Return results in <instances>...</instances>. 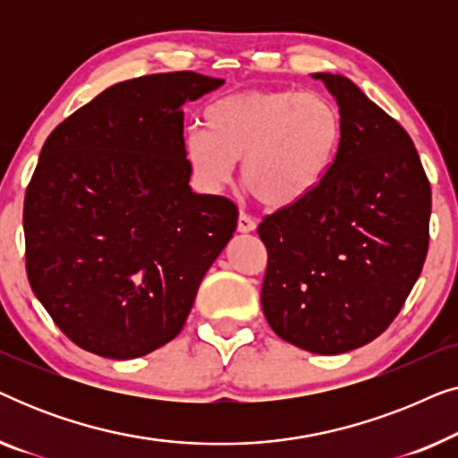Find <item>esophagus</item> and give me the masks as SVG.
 I'll list each match as a JSON object with an SVG mask.
<instances>
[{"label":"esophagus","mask_w":458,"mask_h":458,"mask_svg":"<svg viewBox=\"0 0 458 458\" xmlns=\"http://www.w3.org/2000/svg\"><path fill=\"white\" fill-rule=\"evenodd\" d=\"M256 229V221L252 216H248L246 212H242L240 218H237V231L240 233H250V231Z\"/></svg>","instance_id":"1"}]
</instances>
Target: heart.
Listing matches in <instances>:
<instances>
[{
    "label": "heart",
    "instance_id": "obj_1",
    "mask_svg": "<svg viewBox=\"0 0 458 458\" xmlns=\"http://www.w3.org/2000/svg\"><path fill=\"white\" fill-rule=\"evenodd\" d=\"M204 131L183 137L187 166L218 191L240 160L242 183L267 208H290L317 190L342 140L337 106L317 91L248 89L206 106Z\"/></svg>",
    "mask_w": 458,
    "mask_h": 458
}]
</instances>
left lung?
<instances>
[{"label": "left lung", "instance_id": "obj_1", "mask_svg": "<svg viewBox=\"0 0 458 458\" xmlns=\"http://www.w3.org/2000/svg\"><path fill=\"white\" fill-rule=\"evenodd\" d=\"M340 106L342 140L302 202L259 225L260 302L281 340L342 354L384 334L421 275L431 190L409 133L342 74L315 72Z\"/></svg>", "mask_w": 458, "mask_h": 458}]
</instances>
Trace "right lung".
Returning a JSON list of instances; mask_svg holds the SVG:
<instances>
[{
  "instance_id": "add662e5",
  "label": "right lung",
  "mask_w": 458,
  "mask_h": 458,
  "mask_svg": "<svg viewBox=\"0 0 458 458\" xmlns=\"http://www.w3.org/2000/svg\"><path fill=\"white\" fill-rule=\"evenodd\" d=\"M223 79L123 81L60 123L24 196L27 275L79 348L129 360L179 335L237 227L227 198L191 191L185 102Z\"/></svg>"
}]
</instances>
